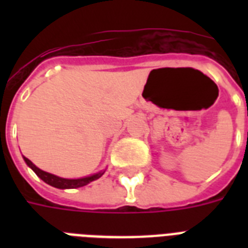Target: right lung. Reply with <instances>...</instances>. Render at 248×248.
Returning a JSON list of instances; mask_svg holds the SVG:
<instances>
[{
  "mask_svg": "<svg viewBox=\"0 0 248 248\" xmlns=\"http://www.w3.org/2000/svg\"><path fill=\"white\" fill-rule=\"evenodd\" d=\"M25 163L31 167V169L36 172V175L40 179L45 181V183H47L48 185H51V186H55V188L59 189H75V188H79V186H83V185H87L91 181L96 180L99 177L103 175L104 172H99L95 173V175H91V176L87 177H82V179H63V177L55 176V175H52V173L45 172L42 170H40L37 166L33 165L28 158H25L24 157Z\"/></svg>",
  "mask_w": 248,
  "mask_h": 248,
  "instance_id": "1",
  "label": "right lung"
}]
</instances>
